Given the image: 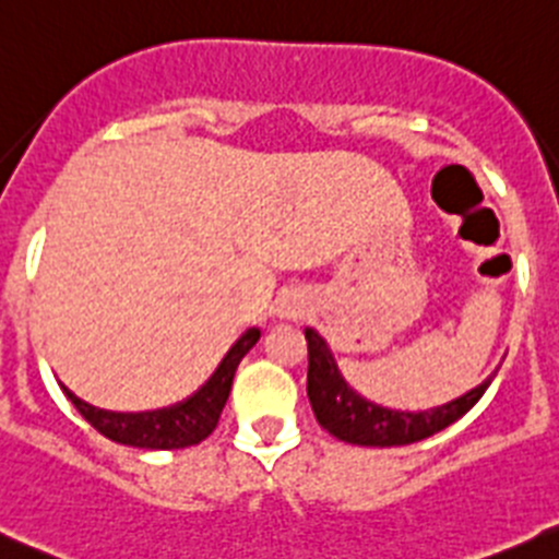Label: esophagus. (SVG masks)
I'll return each instance as SVG.
<instances>
[{
  "label": "esophagus",
  "mask_w": 559,
  "mask_h": 559,
  "mask_svg": "<svg viewBox=\"0 0 559 559\" xmlns=\"http://www.w3.org/2000/svg\"><path fill=\"white\" fill-rule=\"evenodd\" d=\"M305 316V299H299L296 294H290L288 299L283 301V318H301Z\"/></svg>",
  "instance_id": "1"
}]
</instances>
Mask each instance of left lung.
Returning a JSON list of instances; mask_svg holds the SVG:
<instances>
[{
  "label": "left lung",
  "mask_w": 559,
  "mask_h": 559,
  "mask_svg": "<svg viewBox=\"0 0 559 559\" xmlns=\"http://www.w3.org/2000/svg\"><path fill=\"white\" fill-rule=\"evenodd\" d=\"M305 337L307 356H310L307 397H310L316 419L334 439L359 444V448H401V444L423 442V439L439 433L448 425H453L455 419L464 417L491 384V376H488L483 384L464 392L455 401L423 408V412H401V408L379 406V403L350 390L348 381L337 370L326 340L316 329H305Z\"/></svg>",
  "instance_id": "8db88e82"
}]
</instances>
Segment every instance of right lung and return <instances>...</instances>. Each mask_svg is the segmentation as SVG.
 <instances>
[{
  "mask_svg": "<svg viewBox=\"0 0 559 559\" xmlns=\"http://www.w3.org/2000/svg\"><path fill=\"white\" fill-rule=\"evenodd\" d=\"M258 340L260 329H247V332L233 343V348L227 350L225 359L219 362V368L214 370V376H211L194 395H189L180 403H173V406L167 408H153V412L134 414L106 412V408H95L90 406V403H84L82 397L73 395L68 386H62V392H66L68 401L79 408V414H82L98 433L111 439V442L142 450H183L191 448V444H200L203 439H209V436L214 433L222 408H225L227 403V395H230L233 376H236L238 362H241L243 356H247V350L252 348Z\"/></svg>",
  "mask_w": 559,
  "mask_h": 559,
  "instance_id": "add662e5",
  "label": "right lung"
}]
</instances>
